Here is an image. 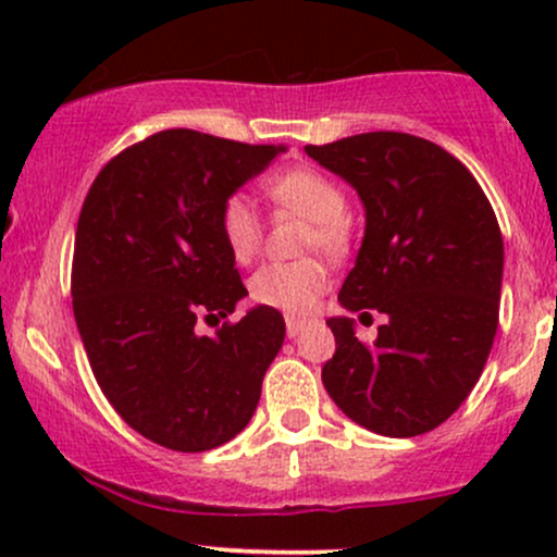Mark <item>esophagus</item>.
Here are the masks:
<instances>
[{
	"label": "esophagus",
	"instance_id": "1",
	"mask_svg": "<svg viewBox=\"0 0 557 557\" xmlns=\"http://www.w3.org/2000/svg\"><path fill=\"white\" fill-rule=\"evenodd\" d=\"M285 327H287V337H298L300 332H304V327H306V319L287 317V319H285Z\"/></svg>",
	"mask_w": 557,
	"mask_h": 557
}]
</instances>
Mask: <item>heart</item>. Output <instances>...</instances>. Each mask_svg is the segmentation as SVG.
I'll return each mask as SVG.
<instances>
[{"label":"heart","mask_w":557,"mask_h":557,"mask_svg":"<svg viewBox=\"0 0 557 557\" xmlns=\"http://www.w3.org/2000/svg\"><path fill=\"white\" fill-rule=\"evenodd\" d=\"M267 196L280 209L296 212L311 220L306 233V248H322L337 257L348 243V201L343 188L317 170H287L274 175L264 185ZM220 233L235 261H251L261 248V222L257 209L246 196L225 198L220 209ZM327 270L317 259H300L290 264H267L253 274L248 290L261 306L285 311V314H306L317 306L327 290Z\"/></svg>","instance_id":"1"}]
</instances>
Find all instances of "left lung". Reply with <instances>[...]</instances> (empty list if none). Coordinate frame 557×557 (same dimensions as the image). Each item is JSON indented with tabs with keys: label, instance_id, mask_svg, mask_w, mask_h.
Wrapping results in <instances>:
<instances>
[{
	"label": "left lung",
	"instance_id": "1",
	"mask_svg": "<svg viewBox=\"0 0 557 557\" xmlns=\"http://www.w3.org/2000/svg\"><path fill=\"white\" fill-rule=\"evenodd\" d=\"M306 154L356 190L367 214L345 311L387 317L372 345L350 317H330L335 356L322 382L356 424L417 437L469 398L492 350L503 287V235L469 170L408 133H361ZM372 317V314H369Z\"/></svg>",
	"mask_w": 557,
	"mask_h": 557
}]
</instances>
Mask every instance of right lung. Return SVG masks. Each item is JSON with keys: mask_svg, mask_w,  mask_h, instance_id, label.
<instances>
[{"mask_svg": "<svg viewBox=\"0 0 557 557\" xmlns=\"http://www.w3.org/2000/svg\"><path fill=\"white\" fill-rule=\"evenodd\" d=\"M287 151L209 133L162 131L96 175L73 257V311L96 382L138 434L181 453L246 430L285 341V319L253 306L214 335L248 290L220 233V209Z\"/></svg>", "mask_w": 557, "mask_h": 557, "instance_id": "add662e5", "label": "right lung"}]
</instances>
